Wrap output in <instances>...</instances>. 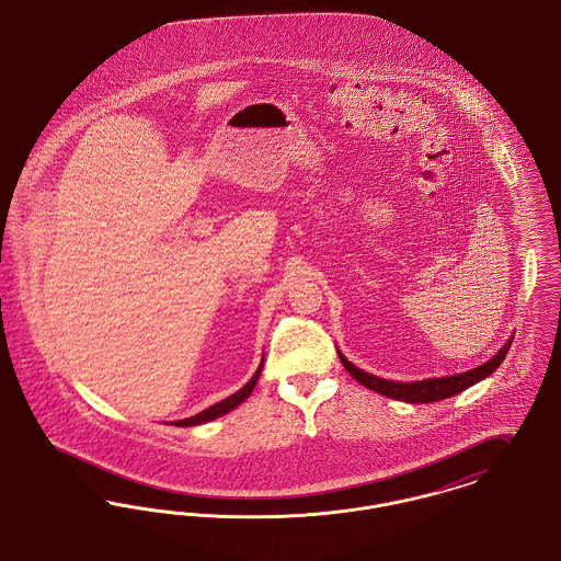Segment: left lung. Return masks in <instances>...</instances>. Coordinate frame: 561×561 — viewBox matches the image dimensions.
<instances>
[{
	"label": "left lung",
	"instance_id": "1",
	"mask_svg": "<svg viewBox=\"0 0 561 561\" xmlns=\"http://www.w3.org/2000/svg\"><path fill=\"white\" fill-rule=\"evenodd\" d=\"M511 342H513V337L502 346L499 354H494L488 363L474 367L471 371L447 376V378L420 380V382H392V380H383V378L371 376V374L354 367L353 363L340 351H337V354H340V360L346 367V371L353 376L356 382L363 383L365 388L376 390V392H380L383 397H390V399H397V401H405V403H435V401H442V399H447V397H454V394L467 390L472 383L481 382L488 376H492L501 367L504 356H506L508 348H511Z\"/></svg>",
	"mask_w": 561,
	"mask_h": 561
}]
</instances>
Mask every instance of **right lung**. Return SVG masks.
<instances>
[{
  "label": "right lung",
  "instance_id": "add662e5",
  "mask_svg": "<svg viewBox=\"0 0 561 561\" xmlns=\"http://www.w3.org/2000/svg\"><path fill=\"white\" fill-rule=\"evenodd\" d=\"M262 369H264V358H262V363H260V367H257L255 376H253L249 382L244 383L238 392L230 394L228 399H224V401H219V403H215V405H210V408H207L205 412L196 413V415L185 417V420H178V422H175V426H196V424L210 422V420H215V417H219V415H224V413L232 412L234 408H238V405H240V403H242V401L253 392L255 383L260 380Z\"/></svg>",
  "mask_w": 561,
  "mask_h": 561
}]
</instances>
